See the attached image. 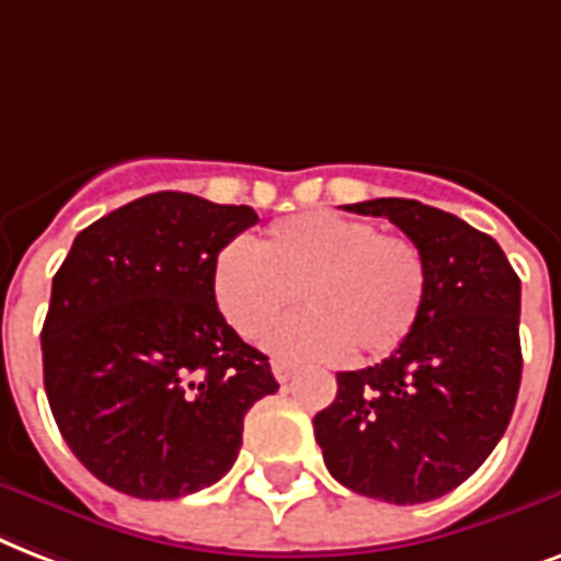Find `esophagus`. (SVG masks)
<instances>
[{"label": "esophagus", "mask_w": 561, "mask_h": 561, "mask_svg": "<svg viewBox=\"0 0 561 561\" xmlns=\"http://www.w3.org/2000/svg\"><path fill=\"white\" fill-rule=\"evenodd\" d=\"M272 375H275L277 383H286V380L295 375V368L289 366V363H280V359H275V363H272Z\"/></svg>", "instance_id": "1"}]
</instances>
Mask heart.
<instances>
[{
  "mask_svg": "<svg viewBox=\"0 0 561 561\" xmlns=\"http://www.w3.org/2000/svg\"><path fill=\"white\" fill-rule=\"evenodd\" d=\"M213 298L242 340H257L301 301L307 312L268 340L293 359H380L401 348L427 301L424 251L375 221L310 210L275 221L257 249L228 242L213 263Z\"/></svg>",
  "mask_w": 561,
  "mask_h": 561,
  "instance_id": "heart-1",
  "label": "heart"
}]
</instances>
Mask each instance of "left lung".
<instances>
[{
	"label": "left lung",
	"mask_w": 561,
	"mask_h": 561,
	"mask_svg": "<svg viewBox=\"0 0 561 561\" xmlns=\"http://www.w3.org/2000/svg\"><path fill=\"white\" fill-rule=\"evenodd\" d=\"M386 216L427 260L424 312L377 366L336 375L312 419L324 466L351 492L427 503L483 466L506 433L520 386V280L503 249L454 213L412 198L345 204Z\"/></svg>",
	"instance_id": "8db88e82"
}]
</instances>
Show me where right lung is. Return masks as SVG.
<instances>
[{"mask_svg": "<svg viewBox=\"0 0 561 561\" xmlns=\"http://www.w3.org/2000/svg\"><path fill=\"white\" fill-rule=\"evenodd\" d=\"M245 204L151 193L78 233L51 280L43 386L78 462L116 492L175 501L231 471L245 412L277 392L225 321L213 263Z\"/></svg>", "mask_w": 561, "mask_h": 561, "instance_id": "right-lung-1", "label": "right lung"}]
</instances>
